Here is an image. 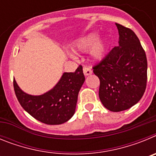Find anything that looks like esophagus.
Here are the masks:
<instances>
[{"label": "esophagus", "instance_id": "1", "mask_svg": "<svg viewBox=\"0 0 156 156\" xmlns=\"http://www.w3.org/2000/svg\"><path fill=\"white\" fill-rule=\"evenodd\" d=\"M83 73H84L85 76H89L90 74H92L91 69L90 67H88V66H84L83 68Z\"/></svg>", "mask_w": 156, "mask_h": 156}]
</instances>
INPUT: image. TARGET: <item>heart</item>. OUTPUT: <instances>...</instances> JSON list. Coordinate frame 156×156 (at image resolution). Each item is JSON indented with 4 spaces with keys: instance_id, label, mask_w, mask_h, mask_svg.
Masks as SVG:
<instances>
[{
    "instance_id": "heart-1",
    "label": "heart",
    "mask_w": 156,
    "mask_h": 156,
    "mask_svg": "<svg viewBox=\"0 0 156 156\" xmlns=\"http://www.w3.org/2000/svg\"><path fill=\"white\" fill-rule=\"evenodd\" d=\"M96 33H90L77 40L73 44V48L78 51H84L90 47V55L94 60H101L106 52V45L102 40H97Z\"/></svg>"
}]
</instances>
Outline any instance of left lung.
<instances>
[{
	"label": "left lung",
	"instance_id": "left-lung-1",
	"mask_svg": "<svg viewBox=\"0 0 156 156\" xmlns=\"http://www.w3.org/2000/svg\"><path fill=\"white\" fill-rule=\"evenodd\" d=\"M119 45L93 67L100 80L99 98L112 112L131 108L142 98L147 83V58L138 37L130 29L115 23Z\"/></svg>",
	"mask_w": 156,
	"mask_h": 156
}]
</instances>
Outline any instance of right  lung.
I'll return each instance as SVG.
<instances>
[{
	"mask_svg": "<svg viewBox=\"0 0 156 156\" xmlns=\"http://www.w3.org/2000/svg\"><path fill=\"white\" fill-rule=\"evenodd\" d=\"M85 77L82 66L74 73H64L51 90L41 95L25 93L14 79V90L24 110L38 121L48 125L67 122L74 115L78 94Z\"/></svg>",
	"mask_w": 156,
	"mask_h": 156,
	"instance_id": "add662e5",
	"label": "right lung"
}]
</instances>
